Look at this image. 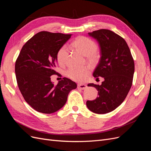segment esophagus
<instances>
[{"label": "esophagus", "instance_id": "34e87169", "mask_svg": "<svg viewBox=\"0 0 151 151\" xmlns=\"http://www.w3.org/2000/svg\"><path fill=\"white\" fill-rule=\"evenodd\" d=\"M77 88L79 89H85L87 88V86L86 84H79L77 85Z\"/></svg>", "mask_w": 151, "mask_h": 151}]
</instances>
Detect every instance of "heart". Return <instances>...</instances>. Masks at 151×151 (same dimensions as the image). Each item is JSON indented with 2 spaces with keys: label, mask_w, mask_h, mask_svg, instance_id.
<instances>
[{
  "label": "heart",
  "mask_w": 151,
  "mask_h": 151,
  "mask_svg": "<svg viewBox=\"0 0 151 151\" xmlns=\"http://www.w3.org/2000/svg\"><path fill=\"white\" fill-rule=\"evenodd\" d=\"M72 46L87 57L91 62H94L98 58V46L93 40L86 36H79L72 43ZM68 49L66 45H63L58 50L57 60L59 64L63 65L67 62L68 57ZM91 72L89 67H70L66 72V75L75 81L83 82L88 77Z\"/></svg>",
  "instance_id": "b5f03b06"
}]
</instances>
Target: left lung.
<instances>
[{"label":"left lung","instance_id":"8db88e82","mask_svg":"<svg viewBox=\"0 0 151 151\" xmlns=\"http://www.w3.org/2000/svg\"><path fill=\"white\" fill-rule=\"evenodd\" d=\"M88 35L96 40L101 54L93 76L104 81L101 85H88L96 88L98 97L87 101L86 105L93 113L105 114L119 106L127 97L133 81L134 61L125 40L114 32L101 29Z\"/></svg>","mask_w":151,"mask_h":151}]
</instances>
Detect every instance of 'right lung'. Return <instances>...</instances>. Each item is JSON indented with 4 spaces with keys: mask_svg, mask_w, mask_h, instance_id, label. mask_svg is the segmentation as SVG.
<instances>
[{
    "mask_svg": "<svg viewBox=\"0 0 151 151\" xmlns=\"http://www.w3.org/2000/svg\"><path fill=\"white\" fill-rule=\"evenodd\" d=\"M72 35L41 31L22 47L15 64L18 87L25 101L36 111L50 114L64 106L68 93L77 88L64 77L57 85L51 76L57 74L58 50Z\"/></svg>",
    "mask_w": 151,
    "mask_h": 151,
    "instance_id": "right-lung-1",
    "label": "right lung"
}]
</instances>
